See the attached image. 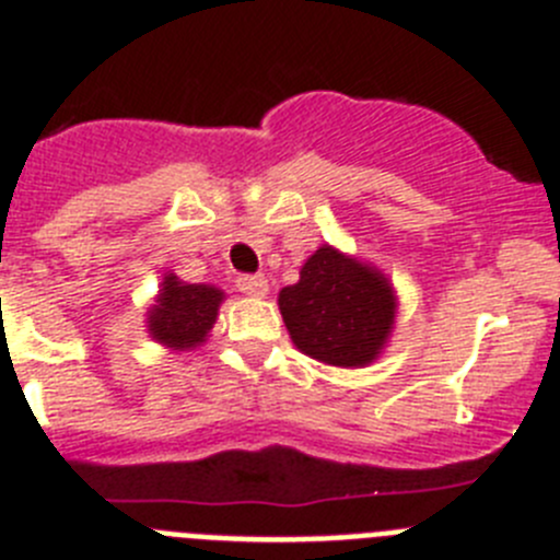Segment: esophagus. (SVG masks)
Here are the masks:
<instances>
[{"label":"esophagus","instance_id":"esophagus-1","mask_svg":"<svg viewBox=\"0 0 560 560\" xmlns=\"http://www.w3.org/2000/svg\"><path fill=\"white\" fill-rule=\"evenodd\" d=\"M238 291L246 296H255V300H264L269 294V280L264 275H241Z\"/></svg>","mask_w":560,"mask_h":560}]
</instances>
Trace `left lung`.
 Here are the masks:
<instances>
[{
    "instance_id": "1",
    "label": "left lung",
    "mask_w": 560,
    "mask_h": 560,
    "mask_svg": "<svg viewBox=\"0 0 560 560\" xmlns=\"http://www.w3.org/2000/svg\"><path fill=\"white\" fill-rule=\"evenodd\" d=\"M277 305L296 350L327 366L363 369L388 347L399 302L377 266L322 244Z\"/></svg>"
}]
</instances>
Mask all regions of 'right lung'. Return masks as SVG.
Wrapping results in <instances>:
<instances>
[{
	"mask_svg": "<svg viewBox=\"0 0 560 560\" xmlns=\"http://www.w3.org/2000/svg\"><path fill=\"white\" fill-rule=\"evenodd\" d=\"M224 291L217 285L186 283L174 271L163 275L155 305L147 311V332L172 352L197 350L217 325Z\"/></svg>",
	"mask_w": 560,
	"mask_h": 560,
	"instance_id": "add662e5",
	"label": "right lung"
}]
</instances>
